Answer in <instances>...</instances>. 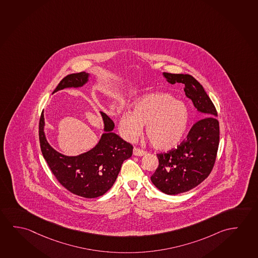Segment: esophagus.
I'll use <instances>...</instances> for the list:
<instances>
[{
	"label": "esophagus",
	"instance_id": "1",
	"mask_svg": "<svg viewBox=\"0 0 258 258\" xmlns=\"http://www.w3.org/2000/svg\"><path fill=\"white\" fill-rule=\"evenodd\" d=\"M146 154V152L143 151L142 149L138 147L134 148V155L135 156H143Z\"/></svg>",
	"mask_w": 258,
	"mask_h": 258
}]
</instances>
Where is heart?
<instances>
[{
    "mask_svg": "<svg viewBox=\"0 0 258 258\" xmlns=\"http://www.w3.org/2000/svg\"><path fill=\"white\" fill-rule=\"evenodd\" d=\"M189 110L184 102L168 93L143 97L134 112L120 115L119 130L128 141H135L146 125V135L153 147L167 151L182 141L189 123Z\"/></svg>",
    "mask_w": 258,
    "mask_h": 258,
    "instance_id": "obj_1",
    "label": "heart"
}]
</instances>
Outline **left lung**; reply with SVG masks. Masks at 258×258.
I'll return each instance as SVG.
<instances>
[{
	"mask_svg": "<svg viewBox=\"0 0 258 258\" xmlns=\"http://www.w3.org/2000/svg\"><path fill=\"white\" fill-rule=\"evenodd\" d=\"M169 83H183L184 93L202 113L186 139L176 149L157 154L159 166L151 176L157 188L167 195L187 192L200 184L213 170L220 143L216 108L200 82L190 74L163 73Z\"/></svg>",
	"mask_w": 258,
	"mask_h": 258,
	"instance_id": "1",
	"label": "left lung"
}]
</instances>
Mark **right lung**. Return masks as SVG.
Masks as SVG:
<instances>
[{"label": "right lung", "mask_w": 258, "mask_h": 258, "mask_svg": "<svg viewBox=\"0 0 258 258\" xmlns=\"http://www.w3.org/2000/svg\"><path fill=\"white\" fill-rule=\"evenodd\" d=\"M85 72L69 74L59 82L53 93L64 88L82 87L88 82ZM105 134L90 152L68 157L56 152L45 139L43 112L39 119V143L42 154L58 182L68 191L85 198L103 196L115 183L124 160L133 154L131 143L113 133L115 123L101 112Z\"/></svg>", "instance_id": "right-lung-1"}]
</instances>
